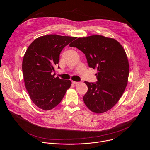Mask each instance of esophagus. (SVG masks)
Wrapping results in <instances>:
<instances>
[{
    "label": "esophagus",
    "instance_id": "1",
    "mask_svg": "<svg viewBox=\"0 0 150 150\" xmlns=\"http://www.w3.org/2000/svg\"><path fill=\"white\" fill-rule=\"evenodd\" d=\"M72 83H73V84H78V83H79V82H76V81H72Z\"/></svg>",
    "mask_w": 150,
    "mask_h": 150
}]
</instances>
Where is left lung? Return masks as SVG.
<instances>
[{"mask_svg": "<svg viewBox=\"0 0 150 150\" xmlns=\"http://www.w3.org/2000/svg\"><path fill=\"white\" fill-rule=\"evenodd\" d=\"M69 46L83 52L89 67L98 71L96 83L85 81L88 91L83 97L84 103L96 113L108 111L127 85L129 66L125 50L116 40L99 35L79 37Z\"/></svg>", "mask_w": 150, "mask_h": 150, "instance_id": "1", "label": "left lung"}]
</instances>
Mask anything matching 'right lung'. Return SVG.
Returning <instances> with one entry per match:
<instances>
[{
    "label": "right lung",
    "mask_w": 150,
    "mask_h": 150,
    "mask_svg": "<svg viewBox=\"0 0 150 150\" xmlns=\"http://www.w3.org/2000/svg\"><path fill=\"white\" fill-rule=\"evenodd\" d=\"M76 38L56 34L44 35L36 38L28 47L22 69L26 89L38 108L44 110L53 109L71 87L70 80L55 78L52 72L59 63L63 49Z\"/></svg>",
    "instance_id": "add662e5"
}]
</instances>
